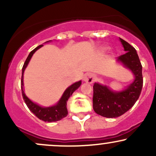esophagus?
Listing matches in <instances>:
<instances>
[{
    "mask_svg": "<svg viewBox=\"0 0 156 156\" xmlns=\"http://www.w3.org/2000/svg\"><path fill=\"white\" fill-rule=\"evenodd\" d=\"M83 80L87 83H92L94 80V76L92 73H86L83 76Z\"/></svg>",
    "mask_w": 156,
    "mask_h": 156,
    "instance_id": "1",
    "label": "esophagus"
}]
</instances>
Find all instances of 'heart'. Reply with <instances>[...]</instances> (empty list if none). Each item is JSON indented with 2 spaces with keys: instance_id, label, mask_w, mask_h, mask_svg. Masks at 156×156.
<instances>
[{
  "instance_id": "1",
  "label": "heart",
  "mask_w": 156,
  "mask_h": 156,
  "mask_svg": "<svg viewBox=\"0 0 156 156\" xmlns=\"http://www.w3.org/2000/svg\"><path fill=\"white\" fill-rule=\"evenodd\" d=\"M103 50H105V49H106V48H103Z\"/></svg>"
}]
</instances>
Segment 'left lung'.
I'll return each mask as SVG.
<instances>
[{"instance_id":"left-lung-1","label":"left lung","mask_w":156,"mask_h":156,"mask_svg":"<svg viewBox=\"0 0 156 156\" xmlns=\"http://www.w3.org/2000/svg\"><path fill=\"white\" fill-rule=\"evenodd\" d=\"M126 53L119 55L117 62L129 69L134 80L122 91L115 92L107 86L94 83L93 86V109L97 114L107 118L122 115L133 107L139 99L143 85L142 66L137 52L133 46L119 38Z\"/></svg>"}]
</instances>
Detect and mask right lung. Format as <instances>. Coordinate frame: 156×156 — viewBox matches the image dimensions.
Listing matches in <instances>:
<instances>
[{"label":"right lung","instance_id":"right-lung-1","mask_svg":"<svg viewBox=\"0 0 156 156\" xmlns=\"http://www.w3.org/2000/svg\"><path fill=\"white\" fill-rule=\"evenodd\" d=\"M51 40L48 41V42H51ZM42 44L39 45L38 47H37L35 49H34L31 53H29L28 56L27 57L26 62H25L24 64H23V67L22 69V78H21V89H22V95L24 100L25 103L28 108H29V110L33 113L37 117H38L41 120L48 122H56L58 120H61L62 119H63L64 117H67L68 114L67 108V102L68 99L69 98V97L73 94V93L77 89H78V87L81 85V80L80 81L76 82L71 86H69L68 88L64 91V92L62 94V98H60V100L58 101V103L54 105H52V106L49 107H43L41 106L37 103H34L33 101H31L29 98L26 95L24 92V88H23V73H24L25 69L27 66H28V63H29L30 60H31L32 55H34V53H35L37 50L39 49L40 48L42 47Z\"/></svg>","mask_w":156,"mask_h":156}]
</instances>
